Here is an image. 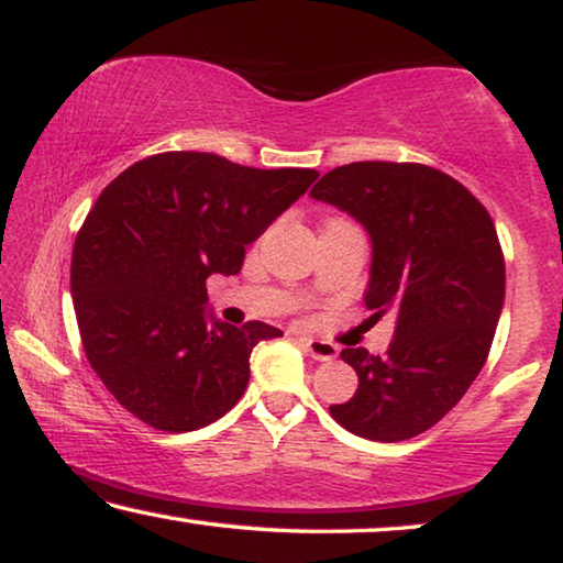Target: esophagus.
Wrapping results in <instances>:
<instances>
[{
  "instance_id": "34e87169",
  "label": "esophagus",
  "mask_w": 563,
  "mask_h": 563,
  "mask_svg": "<svg viewBox=\"0 0 563 563\" xmlns=\"http://www.w3.org/2000/svg\"><path fill=\"white\" fill-rule=\"evenodd\" d=\"M301 342H305V347L311 354V360L330 362V360L336 357V354H340V347H336V344H332V342L314 340V336H301Z\"/></svg>"
}]
</instances>
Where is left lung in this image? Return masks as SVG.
<instances>
[{
  "instance_id": "1",
  "label": "left lung",
  "mask_w": 563,
  "mask_h": 563,
  "mask_svg": "<svg viewBox=\"0 0 563 563\" xmlns=\"http://www.w3.org/2000/svg\"><path fill=\"white\" fill-rule=\"evenodd\" d=\"M309 196L365 227V305L375 319L395 314L385 354L342 350L360 385L352 400L330 405L332 418L379 443L420 435L486 365L506 297L496 227L468 188L420 163H350L322 176Z\"/></svg>"
}]
</instances>
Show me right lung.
I'll use <instances>...</instances> for the list:
<instances>
[{
	"mask_svg": "<svg viewBox=\"0 0 563 563\" xmlns=\"http://www.w3.org/2000/svg\"><path fill=\"white\" fill-rule=\"evenodd\" d=\"M317 178L173 151L98 196L73 249L75 314L90 367L137 420L188 432L239 402L252 350L282 330L216 319L206 279L239 274L246 246Z\"/></svg>",
	"mask_w": 563,
	"mask_h": 563,
	"instance_id": "add662e5",
	"label": "right lung"
}]
</instances>
